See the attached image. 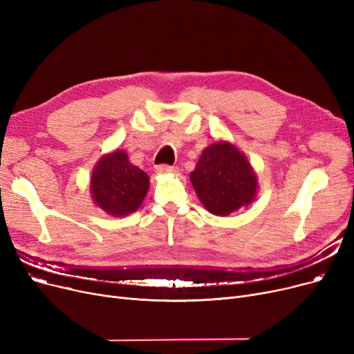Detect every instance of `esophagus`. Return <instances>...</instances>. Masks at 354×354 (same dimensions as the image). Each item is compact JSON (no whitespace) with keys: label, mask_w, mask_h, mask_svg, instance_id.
Wrapping results in <instances>:
<instances>
[{"label":"esophagus","mask_w":354,"mask_h":354,"mask_svg":"<svg viewBox=\"0 0 354 354\" xmlns=\"http://www.w3.org/2000/svg\"><path fill=\"white\" fill-rule=\"evenodd\" d=\"M176 171L175 166H171V165H159L156 166V172L158 174H172Z\"/></svg>","instance_id":"34e87169"}]
</instances>
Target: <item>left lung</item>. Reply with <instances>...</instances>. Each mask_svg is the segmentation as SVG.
Returning <instances> with one entry per match:
<instances>
[{"instance_id": "8db88e82", "label": "left lung", "mask_w": 354, "mask_h": 354, "mask_svg": "<svg viewBox=\"0 0 354 354\" xmlns=\"http://www.w3.org/2000/svg\"><path fill=\"white\" fill-rule=\"evenodd\" d=\"M191 182L203 207L219 216L250 205L257 191L248 160L227 142H215L202 152Z\"/></svg>"}]
</instances>
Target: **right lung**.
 Here are the masks:
<instances>
[{
  "mask_svg": "<svg viewBox=\"0 0 354 354\" xmlns=\"http://www.w3.org/2000/svg\"><path fill=\"white\" fill-rule=\"evenodd\" d=\"M147 189V175L130 163L123 151L102 158L91 175L93 201L115 216L135 212Z\"/></svg>",
  "mask_w": 354,
  "mask_h": 354,
  "instance_id": "obj_1",
  "label": "right lung"
}]
</instances>
